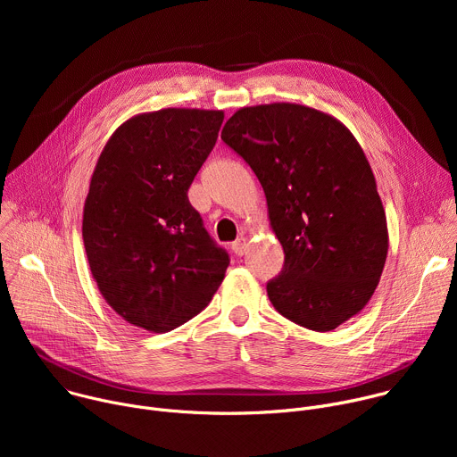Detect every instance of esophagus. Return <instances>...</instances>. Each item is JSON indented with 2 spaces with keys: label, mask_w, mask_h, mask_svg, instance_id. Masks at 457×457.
<instances>
[{
  "label": "esophagus",
  "mask_w": 457,
  "mask_h": 457,
  "mask_svg": "<svg viewBox=\"0 0 457 457\" xmlns=\"http://www.w3.org/2000/svg\"><path fill=\"white\" fill-rule=\"evenodd\" d=\"M231 249L235 254H244L247 251V240L245 238H238L231 244Z\"/></svg>",
  "instance_id": "1"
}]
</instances>
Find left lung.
Listing matches in <instances>:
<instances>
[{"label":"left lung","instance_id":"8db88e82","mask_svg":"<svg viewBox=\"0 0 457 457\" xmlns=\"http://www.w3.org/2000/svg\"><path fill=\"white\" fill-rule=\"evenodd\" d=\"M222 141L264 187L284 268L268 296L287 320L333 331L370 300L388 251L370 164L337 117L295 103L237 110Z\"/></svg>","mask_w":457,"mask_h":457}]
</instances>
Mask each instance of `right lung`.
I'll use <instances>...</instances> for the list:
<instances>
[{
    "mask_svg": "<svg viewBox=\"0 0 457 457\" xmlns=\"http://www.w3.org/2000/svg\"><path fill=\"white\" fill-rule=\"evenodd\" d=\"M222 120V110L199 108L129 117L92 173L83 210L92 277L119 316L150 333L197 316L229 266L187 201Z\"/></svg>",
    "mask_w": 457,
    "mask_h": 457,
    "instance_id": "add662e5",
    "label": "right lung"
}]
</instances>
